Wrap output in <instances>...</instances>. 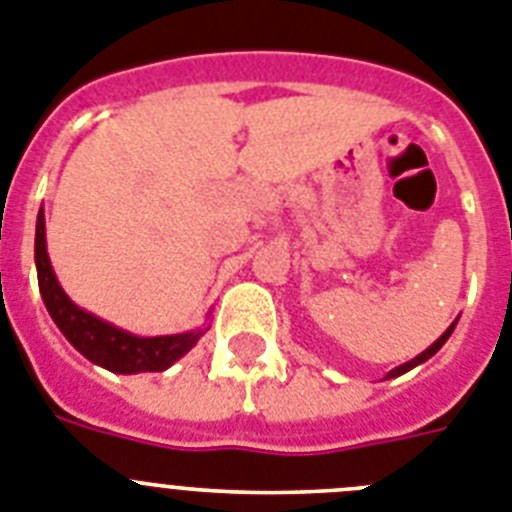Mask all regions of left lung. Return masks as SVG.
Masks as SVG:
<instances>
[{
    "instance_id": "8db88e82",
    "label": "left lung",
    "mask_w": 512,
    "mask_h": 512,
    "mask_svg": "<svg viewBox=\"0 0 512 512\" xmlns=\"http://www.w3.org/2000/svg\"><path fill=\"white\" fill-rule=\"evenodd\" d=\"M456 322H459V319H456ZM456 322H453V324H451V327H448V330H446V332H443V335H441V337H438V340H435V342H433V345H430V348H428V350H422V353H420V355H417V358H412V361L402 363V366H397V368H391V371H389V373H386L384 379H397V376H402V373L412 371V368H415V366H420V363H425V361H428V358H433V355H435V353H438V350H441V348H443V345H446V340H448V337H451V332H453V327H456Z\"/></svg>"
}]
</instances>
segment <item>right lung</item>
I'll return each instance as SVG.
<instances>
[{"label": "right lung", "instance_id": "1", "mask_svg": "<svg viewBox=\"0 0 512 512\" xmlns=\"http://www.w3.org/2000/svg\"><path fill=\"white\" fill-rule=\"evenodd\" d=\"M35 268L41 286L43 304L66 340L97 366L113 373H146L167 371L182 355L195 348V342L206 335L208 327L180 332V335L139 337L95 317L66 296L59 278L53 273L51 257L46 250V216L43 208L35 221Z\"/></svg>", "mask_w": 512, "mask_h": 512}]
</instances>
